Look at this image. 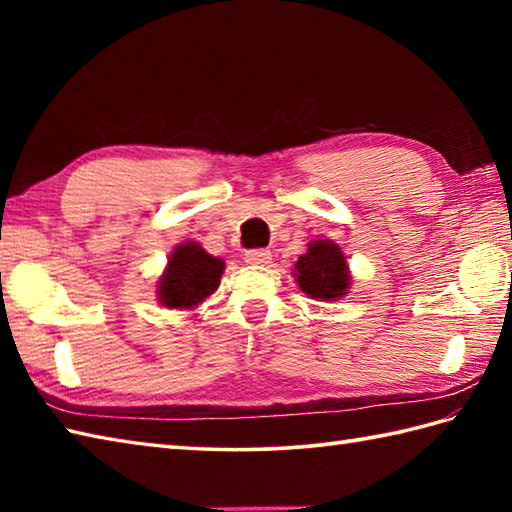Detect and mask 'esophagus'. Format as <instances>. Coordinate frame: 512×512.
<instances>
[{
  "instance_id": "esophagus-1",
  "label": "esophagus",
  "mask_w": 512,
  "mask_h": 512,
  "mask_svg": "<svg viewBox=\"0 0 512 512\" xmlns=\"http://www.w3.org/2000/svg\"><path fill=\"white\" fill-rule=\"evenodd\" d=\"M244 262L253 264V266H268L270 262H273V253H270V250H266V248L248 250V253L244 255Z\"/></svg>"
}]
</instances>
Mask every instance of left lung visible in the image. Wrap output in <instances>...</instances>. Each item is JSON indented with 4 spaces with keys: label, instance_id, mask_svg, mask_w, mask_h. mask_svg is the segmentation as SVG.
I'll use <instances>...</instances> for the list:
<instances>
[{
    "label": "left lung",
    "instance_id": "obj_1",
    "mask_svg": "<svg viewBox=\"0 0 512 512\" xmlns=\"http://www.w3.org/2000/svg\"><path fill=\"white\" fill-rule=\"evenodd\" d=\"M292 277L301 292L319 301H339L352 286V273L345 253L339 244L323 237L310 239L308 250L292 268Z\"/></svg>",
    "mask_w": 512,
    "mask_h": 512
}]
</instances>
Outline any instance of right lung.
<instances>
[{"label":"right lung","instance_id":"1","mask_svg":"<svg viewBox=\"0 0 512 512\" xmlns=\"http://www.w3.org/2000/svg\"><path fill=\"white\" fill-rule=\"evenodd\" d=\"M224 259L206 253L198 242H182L171 250L167 266L156 281L160 306L193 310L220 288Z\"/></svg>","mask_w":512,"mask_h":512}]
</instances>
